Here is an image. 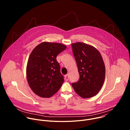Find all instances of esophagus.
Listing matches in <instances>:
<instances>
[{
	"label": "esophagus",
	"mask_w": 130,
	"mask_h": 130,
	"mask_svg": "<svg viewBox=\"0 0 130 130\" xmlns=\"http://www.w3.org/2000/svg\"><path fill=\"white\" fill-rule=\"evenodd\" d=\"M65 79L66 81H68V79H69V75H66V76H65Z\"/></svg>",
	"instance_id": "1"
}]
</instances>
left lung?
I'll use <instances>...</instances> for the list:
<instances>
[{
	"instance_id": "left-lung-1",
	"label": "left lung",
	"mask_w": 130,
	"mask_h": 130,
	"mask_svg": "<svg viewBox=\"0 0 130 130\" xmlns=\"http://www.w3.org/2000/svg\"><path fill=\"white\" fill-rule=\"evenodd\" d=\"M79 73V81L71 84L80 97H94L101 89L105 79V68L100 53L93 46L78 42L71 44Z\"/></svg>"
}]
</instances>
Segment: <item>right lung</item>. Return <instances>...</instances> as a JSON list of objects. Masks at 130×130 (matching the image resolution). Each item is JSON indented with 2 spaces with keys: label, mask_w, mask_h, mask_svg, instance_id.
Masks as SVG:
<instances>
[{
  "label": "right lung",
  "mask_w": 130,
  "mask_h": 130,
  "mask_svg": "<svg viewBox=\"0 0 130 130\" xmlns=\"http://www.w3.org/2000/svg\"><path fill=\"white\" fill-rule=\"evenodd\" d=\"M66 48L64 45L43 42L33 50L27 66V79L31 89L42 98H49L64 82L57 61V55Z\"/></svg>",
  "instance_id": "add662e5"
}]
</instances>
